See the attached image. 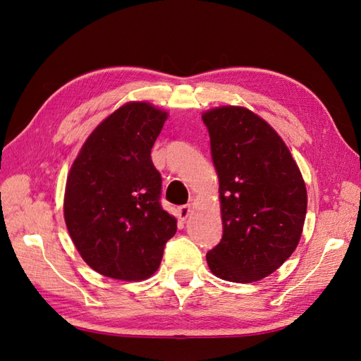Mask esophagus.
I'll list each match as a JSON object with an SVG mask.
<instances>
[{
    "instance_id": "1",
    "label": "esophagus",
    "mask_w": 361,
    "mask_h": 361,
    "mask_svg": "<svg viewBox=\"0 0 361 361\" xmlns=\"http://www.w3.org/2000/svg\"><path fill=\"white\" fill-rule=\"evenodd\" d=\"M178 212H179V216L182 218V220H187V218L191 215V206L190 204L179 206L178 207Z\"/></svg>"
}]
</instances>
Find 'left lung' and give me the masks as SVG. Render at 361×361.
I'll list each match as a JSON object with an SVG mask.
<instances>
[{
    "instance_id": "8db88e82",
    "label": "left lung",
    "mask_w": 361,
    "mask_h": 361,
    "mask_svg": "<svg viewBox=\"0 0 361 361\" xmlns=\"http://www.w3.org/2000/svg\"><path fill=\"white\" fill-rule=\"evenodd\" d=\"M220 180L223 236L206 260L212 274L250 283L272 274L297 248L307 192L289 149L243 106L203 114Z\"/></svg>"
}]
</instances>
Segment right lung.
I'll list each match as a JSON object with an SVG mask.
<instances>
[{"label":"right lung","mask_w":361,"mask_h":361,"mask_svg":"<svg viewBox=\"0 0 361 361\" xmlns=\"http://www.w3.org/2000/svg\"><path fill=\"white\" fill-rule=\"evenodd\" d=\"M166 118L146 102L120 106L87 138L71 169L64 220L85 264L105 277H150L178 231L161 206V173L150 158Z\"/></svg>","instance_id":"right-lung-1"}]
</instances>
